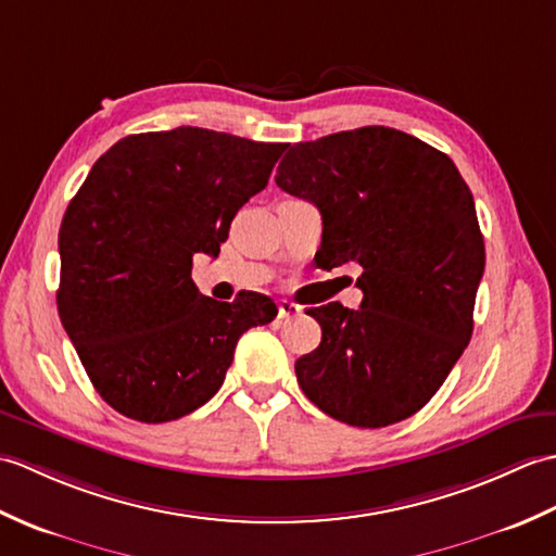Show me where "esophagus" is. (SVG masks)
Instances as JSON below:
<instances>
[{"instance_id": "1", "label": "esophagus", "mask_w": 556, "mask_h": 556, "mask_svg": "<svg viewBox=\"0 0 556 556\" xmlns=\"http://www.w3.org/2000/svg\"><path fill=\"white\" fill-rule=\"evenodd\" d=\"M296 315H301V308L296 303H291V301L279 303V320H289V317H296Z\"/></svg>"}]
</instances>
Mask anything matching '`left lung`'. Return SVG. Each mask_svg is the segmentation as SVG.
<instances>
[{
    "label": "left lung",
    "instance_id": "obj_1",
    "mask_svg": "<svg viewBox=\"0 0 556 556\" xmlns=\"http://www.w3.org/2000/svg\"><path fill=\"white\" fill-rule=\"evenodd\" d=\"M275 181L320 210L317 263L363 267L358 311H305L323 341L296 361L303 394L353 428L406 420L473 334L485 269L473 193L444 152L387 126L293 146Z\"/></svg>",
    "mask_w": 556,
    "mask_h": 556
}]
</instances>
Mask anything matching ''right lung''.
Listing matches in <instances>:
<instances>
[{"label":"right lung","instance_id":"add662e5","mask_svg":"<svg viewBox=\"0 0 556 556\" xmlns=\"http://www.w3.org/2000/svg\"><path fill=\"white\" fill-rule=\"evenodd\" d=\"M289 143L198 126L126 136L92 164L59 229L56 308L92 387L122 416L169 422L217 394L245 329L277 305L203 296L193 257H217L231 219Z\"/></svg>","mask_w":556,"mask_h":556}]
</instances>
